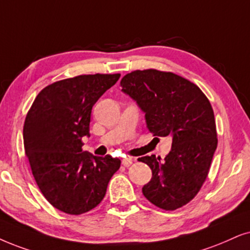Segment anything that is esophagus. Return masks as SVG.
<instances>
[{"instance_id":"34e87169","label":"esophagus","mask_w":250,"mask_h":250,"mask_svg":"<svg viewBox=\"0 0 250 250\" xmlns=\"http://www.w3.org/2000/svg\"><path fill=\"white\" fill-rule=\"evenodd\" d=\"M132 164V159L131 158H129V157H125L122 159V165L125 166V167H129Z\"/></svg>"}]
</instances>
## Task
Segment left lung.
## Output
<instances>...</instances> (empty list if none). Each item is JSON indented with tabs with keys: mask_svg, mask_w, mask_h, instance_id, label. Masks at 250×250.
<instances>
[{
	"mask_svg": "<svg viewBox=\"0 0 250 250\" xmlns=\"http://www.w3.org/2000/svg\"><path fill=\"white\" fill-rule=\"evenodd\" d=\"M120 84L145 114L148 130L172 137L164 160L154 154L138 158L152 170L143 195L160 209H179L200 191L217 148L211 104L197 85L173 72L136 70Z\"/></svg>",
	"mask_w": 250,
	"mask_h": 250,
	"instance_id": "8db88e82",
	"label": "left lung"
}]
</instances>
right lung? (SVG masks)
I'll use <instances>...</instances> for the list:
<instances>
[{"label": "right lung", "mask_w": 250, "mask_h": 250, "mask_svg": "<svg viewBox=\"0 0 250 250\" xmlns=\"http://www.w3.org/2000/svg\"><path fill=\"white\" fill-rule=\"evenodd\" d=\"M120 74L81 75L48 85L38 94L24 123V147L38 187L53 207L82 214L105 197L120 168L119 158L82 150L90 136L91 112Z\"/></svg>", "instance_id": "obj_1"}]
</instances>
